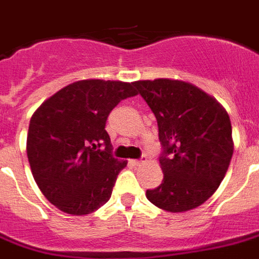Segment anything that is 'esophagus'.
Returning a JSON list of instances; mask_svg holds the SVG:
<instances>
[{
    "label": "esophagus",
    "instance_id": "1",
    "mask_svg": "<svg viewBox=\"0 0 259 259\" xmlns=\"http://www.w3.org/2000/svg\"><path fill=\"white\" fill-rule=\"evenodd\" d=\"M144 162H146V157H142L140 159H132L131 163L135 166H140V165H143Z\"/></svg>",
    "mask_w": 259,
    "mask_h": 259
}]
</instances>
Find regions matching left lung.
I'll list each match as a JSON object with an SVG mask.
<instances>
[{"label":"left lung","mask_w":259,"mask_h":259,"mask_svg":"<svg viewBox=\"0 0 259 259\" xmlns=\"http://www.w3.org/2000/svg\"><path fill=\"white\" fill-rule=\"evenodd\" d=\"M159 130L163 181L148 189L150 201L167 212H185L205 202L231 161V121L215 98L176 79L134 82Z\"/></svg>","instance_id":"1"}]
</instances>
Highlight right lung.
I'll return each instance as SVG.
<instances>
[{
  "mask_svg": "<svg viewBox=\"0 0 259 259\" xmlns=\"http://www.w3.org/2000/svg\"><path fill=\"white\" fill-rule=\"evenodd\" d=\"M134 82L85 79L70 83L37 108L28 128L27 155L48 201L70 215L92 213L111 198L120 170L105 123Z\"/></svg>",
  "mask_w": 259,
  "mask_h": 259,
  "instance_id": "right-lung-1",
  "label": "right lung"
}]
</instances>
